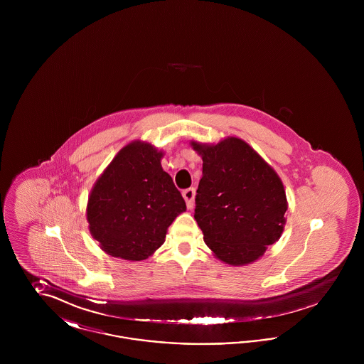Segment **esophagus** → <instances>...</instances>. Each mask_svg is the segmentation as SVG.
Instances as JSON below:
<instances>
[{
  "instance_id": "obj_1",
  "label": "esophagus",
  "mask_w": 364,
  "mask_h": 364,
  "mask_svg": "<svg viewBox=\"0 0 364 364\" xmlns=\"http://www.w3.org/2000/svg\"><path fill=\"white\" fill-rule=\"evenodd\" d=\"M183 198L187 203V208H193V198H195V188H187L183 191Z\"/></svg>"
}]
</instances>
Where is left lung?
Masks as SVG:
<instances>
[{
    "mask_svg": "<svg viewBox=\"0 0 364 364\" xmlns=\"http://www.w3.org/2000/svg\"><path fill=\"white\" fill-rule=\"evenodd\" d=\"M203 159L195 220L215 257L232 266L258 259L279 239L288 208L282 181L244 140L192 141Z\"/></svg>",
    "mask_w": 364,
    "mask_h": 364,
    "instance_id": "1",
    "label": "left lung"
}]
</instances>
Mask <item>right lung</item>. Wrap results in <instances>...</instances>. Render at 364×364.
Segmentation results:
<instances>
[{
	"label": "right lung",
	"instance_id": "right-lung-1",
	"mask_svg": "<svg viewBox=\"0 0 364 364\" xmlns=\"http://www.w3.org/2000/svg\"><path fill=\"white\" fill-rule=\"evenodd\" d=\"M162 153L134 141L113 158L97 180L87 205L92 237L106 254L125 260L150 257L165 242L186 202L161 166Z\"/></svg>",
	"mask_w": 364,
	"mask_h": 364
}]
</instances>
